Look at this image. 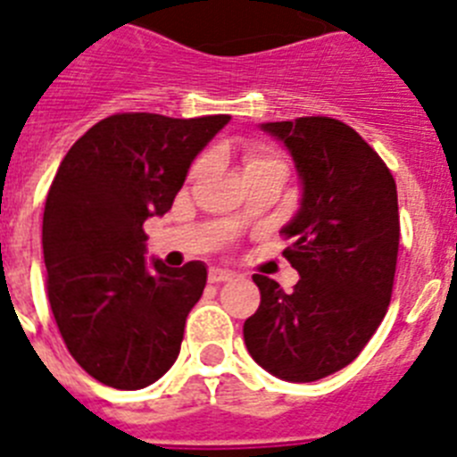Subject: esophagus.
Instances as JSON below:
<instances>
[{"label": "esophagus", "instance_id": "esophagus-1", "mask_svg": "<svg viewBox=\"0 0 457 457\" xmlns=\"http://www.w3.org/2000/svg\"><path fill=\"white\" fill-rule=\"evenodd\" d=\"M232 278L234 273L228 271V269H209V280H212V283H225V280H232Z\"/></svg>", "mask_w": 457, "mask_h": 457}]
</instances>
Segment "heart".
<instances>
[{
    "label": "heart",
    "instance_id": "b5f03b06",
    "mask_svg": "<svg viewBox=\"0 0 457 457\" xmlns=\"http://www.w3.org/2000/svg\"><path fill=\"white\" fill-rule=\"evenodd\" d=\"M267 165H283L285 168V162L283 158L276 156L273 152H269V149H262V146H255V149H251V152L245 154V172L248 170H257V168H267ZM202 170H204V161H197L195 165H193V177L195 174H200Z\"/></svg>",
    "mask_w": 457,
    "mask_h": 457
}]
</instances>
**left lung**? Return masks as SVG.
Returning <instances> with one entry per match:
<instances>
[{
	"instance_id": "8db88e82",
	"label": "left lung",
	"mask_w": 457,
	"mask_h": 457,
	"mask_svg": "<svg viewBox=\"0 0 457 457\" xmlns=\"http://www.w3.org/2000/svg\"><path fill=\"white\" fill-rule=\"evenodd\" d=\"M301 181L283 225L301 280L295 292L255 273L260 308L244 324L248 354L285 382H317L349 366L386 315L398 260L394 174L354 129L328 117L260 124Z\"/></svg>"
}]
</instances>
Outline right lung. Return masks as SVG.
<instances>
[{
    "mask_svg": "<svg viewBox=\"0 0 457 457\" xmlns=\"http://www.w3.org/2000/svg\"><path fill=\"white\" fill-rule=\"evenodd\" d=\"M229 114H112L63 156L43 212L47 299L63 343L94 379L137 391L179 356L204 262H146L145 220L172 209L197 154Z\"/></svg>",
    "mask_w": 457,
    "mask_h": 457,
    "instance_id": "right-lung-1",
    "label": "right lung"
}]
</instances>
